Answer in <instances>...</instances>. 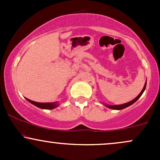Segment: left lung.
<instances>
[{
	"label": "left lung",
	"instance_id": "8db88e82",
	"mask_svg": "<svg viewBox=\"0 0 160 160\" xmlns=\"http://www.w3.org/2000/svg\"><path fill=\"white\" fill-rule=\"evenodd\" d=\"M146 85H147V81L145 82L144 88H143L142 91L141 92L140 94L138 95L136 98H134L133 100H132L131 102H128V103H125V104H120V105H119V104H118V105H110V104H104V105H105L107 108H111V109H113V110H122V109H124V108H127V107H128V106L132 105V104L135 103V102H136L138 99L140 98V97L141 96V95L143 94V92H144V91L145 90V88H146Z\"/></svg>",
	"mask_w": 160,
	"mask_h": 160
}]
</instances>
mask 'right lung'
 Returning a JSON list of instances; mask_svg holds the SVG:
<instances>
[{
  "label": "right lung",
  "instance_id": "1",
  "mask_svg": "<svg viewBox=\"0 0 160 160\" xmlns=\"http://www.w3.org/2000/svg\"><path fill=\"white\" fill-rule=\"evenodd\" d=\"M27 101H28L30 103H32L34 105H35L36 107L42 108V109H47V110H51L53 109V108H56L58 106V102H53V103H40V102H34V101L30 100V99L26 98Z\"/></svg>",
  "mask_w": 160,
  "mask_h": 160
}]
</instances>
